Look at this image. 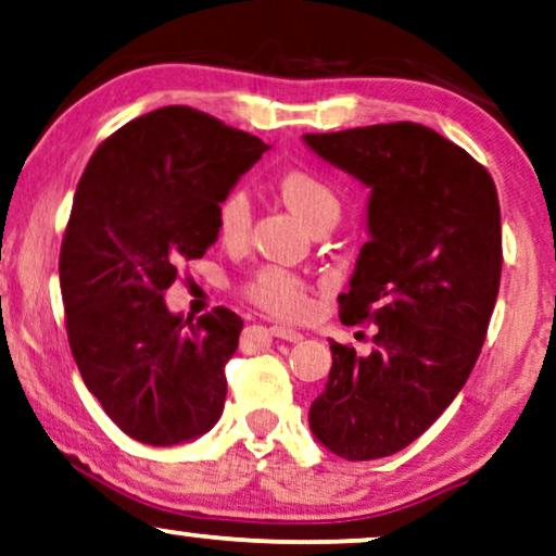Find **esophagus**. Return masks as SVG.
<instances>
[{
	"mask_svg": "<svg viewBox=\"0 0 556 556\" xmlns=\"http://www.w3.org/2000/svg\"><path fill=\"white\" fill-rule=\"evenodd\" d=\"M269 332L274 338L287 340V343H300V340H302V332L294 330V328H287V325H271Z\"/></svg>",
	"mask_w": 556,
	"mask_h": 556,
	"instance_id": "1",
	"label": "esophagus"
}]
</instances>
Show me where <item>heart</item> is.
<instances>
[{
	"mask_svg": "<svg viewBox=\"0 0 556 556\" xmlns=\"http://www.w3.org/2000/svg\"><path fill=\"white\" fill-rule=\"evenodd\" d=\"M285 201L307 226L320 224V220H338L340 198L328 180L320 175L307 173V169H290L279 180ZM251 216H254V203L247 188H231L220 198L216 208L218 233L226 243H241L249 236ZM249 298L264 309L277 315L294 317L307 307V290L302 279L294 274L279 269V266H264L258 269L247 285Z\"/></svg>",
	"mask_w": 556,
	"mask_h": 556,
	"instance_id": "1",
	"label": "heart"
}]
</instances>
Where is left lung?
<instances>
[{
	"label": "left lung",
	"instance_id": "obj_1",
	"mask_svg": "<svg viewBox=\"0 0 556 556\" xmlns=\"http://www.w3.org/2000/svg\"><path fill=\"white\" fill-rule=\"evenodd\" d=\"M302 142L368 188V241L338 302L345 325L379 328L368 355L330 340L309 429L332 455L376 460L412 445L476 366L501 285L498 192L463 147L421 124Z\"/></svg>",
	"mask_w": 556,
	"mask_h": 556
}]
</instances>
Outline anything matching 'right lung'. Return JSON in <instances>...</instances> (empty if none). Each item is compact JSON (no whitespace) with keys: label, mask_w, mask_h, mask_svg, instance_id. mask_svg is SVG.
I'll return each mask as SVG.
<instances>
[{"label":"right lung","mask_w":556,"mask_h":556,"mask_svg":"<svg viewBox=\"0 0 556 556\" xmlns=\"http://www.w3.org/2000/svg\"><path fill=\"white\" fill-rule=\"evenodd\" d=\"M269 150L203 111L162 106L114 131L80 177L61 249L68 343L88 391L144 445L198 440L226 399L243 320H182L165 292L218 241L216 208Z\"/></svg>","instance_id":"1"}]
</instances>
